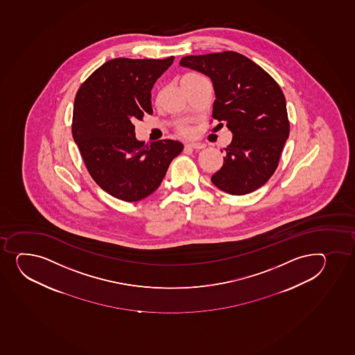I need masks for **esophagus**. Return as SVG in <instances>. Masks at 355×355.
I'll return each mask as SVG.
<instances>
[{
    "mask_svg": "<svg viewBox=\"0 0 355 355\" xmlns=\"http://www.w3.org/2000/svg\"><path fill=\"white\" fill-rule=\"evenodd\" d=\"M186 148H194V150H202V148H205V144H202V142H188L184 145Z\"/></svg>",
    "mask_w": 355,
    "mask_h": 355,
    "instance_id": "obj_1",
    "label": "esophagus"
}]
</instances>
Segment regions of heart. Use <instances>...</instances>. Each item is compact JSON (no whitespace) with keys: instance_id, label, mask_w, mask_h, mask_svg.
<instances>
[{"instance_id":"1","label":"heart","mask_w":355,"mask_h":355,"mask_svg":"<svg viewBox=\"0 0 355 355\" xmlns=\"http://www.w3.org/2000/svg\"><path fill=\"white\" fill-rule=\"evenodd\" d=\"M182 131H183V132H187L186 128H182Z\"/></svg>"}]
</instances>
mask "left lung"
<instances>
[{
  "label": "left lung",
  "mask_w": 355,
  "mask_h": 355,
  "mask_svg": "<svg viewBox=\"0 0 355 355\" xmlns=\"http://www.w3.org/2000/svg\"><path fill=\"white\" fill-rule=\"evenodd\" d=\"M180 65L211 79L213 118L232 132L211 182L232 195L256 191L276 171L290 133L283 91L268 72L234 51L183 57Z\"/></svg>",
  "instance_id": "8db88e82"
}]
</instances>
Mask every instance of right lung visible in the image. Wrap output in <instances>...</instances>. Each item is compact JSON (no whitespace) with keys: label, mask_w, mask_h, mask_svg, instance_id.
Wrapping results in <instances>:
<instances>
[{"label":"right lung","mask_w":355,"mask_h":355,"mask_svg":"<svg viewBox=\"0 0 355 355\" xmlns=\"http://www.w3.org/2000/svg\"><path fill=\"white\" fill-rule=\"evenodd\" d=\"M173 62V56L107 60L76 94L72 137L92 179L113 198L126 202L147 198L182 152L180 141L145 144L135 132V121L153 112L150 91Z\"/></svg>","instance_id":"add662e5"}]
</instances>
